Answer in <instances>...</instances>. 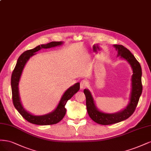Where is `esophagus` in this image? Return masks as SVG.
<instances>
[{"instance_id":"34e87169","label":"esophagus","mask_w":151,"mask_h":151,"mask_svg":"<svg viewBox=\"0 0 151 151\" xmlns=\"http://www.w3.org/2000/svg\"><path fill=\"white\" fill-rule=\"evenodd\" d=\"M88 85V82L86 80H82L81 82H80V88L82 90V89H84Z\"/></svg>"}]
</instances>
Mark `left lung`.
Masks as SVG:
<instances>
[{
  "mask_svg": "<svg viewBox=\"0 0 151 151\" xmlns=\"http://www.w3.org/2000/svg\"><path fill=\"white\" fill-rule=\"evenodd\" d=\"M117 51V57L127 61L132 70L133 74L131 78V91L129 101L126 107L118 112L109 114L100 111L96 107L94 99L91 91L85 89L83 92L86 96V105L90 117L96 123L101 125H110L125 120L132 115L142 94V69L140 65L130 51L122 45H114Z\"/></svg>",
  "mask_w": 151,
  "mask_h": 151,
  "instance_id": "1",
  "label": "left lung"
}]
</instances>
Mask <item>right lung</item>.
Here are the masks:
<instances>
[{"instance_id": "right-lung-1", "label": "right lung", "mask_w": 151, "mask_h": 151, "mask_svg": "<svg viewBox=\"0 0 151 151\" xmlns=\"http://www.w3.org/2000/svg\"><path fill=\"white\" fill-rule=\"evenodd\" d=\"M63 43L64 42L63 41H52L46 45H39L34 49L24 52L18 58L15 68L12 72L11 76V88L14 105L19 113L22 116V117L31 124L39 125H47L56 124L59 122L66 114V110L65 105L66 102L80 90V83H76L70 86L62 95L56 108L51 112L42 115H36L29 112L24 108L21 101L19 91V83L24 66L28 60L30 59L31 57L36 55L37 53L36 52L41 49H48V48L61 46Z\"/></svg>"}]
</instances>
